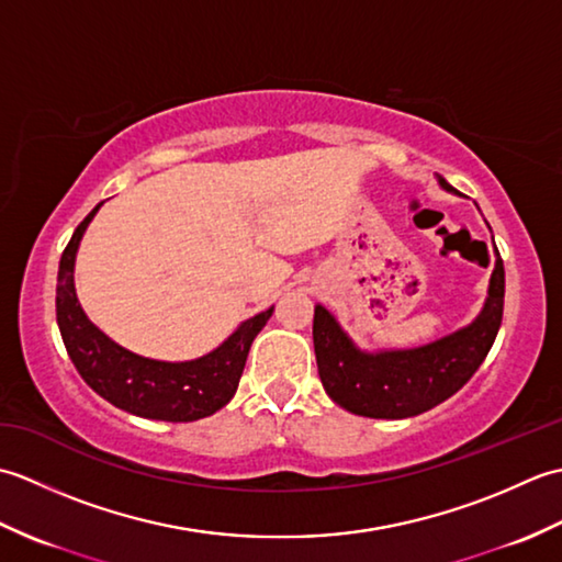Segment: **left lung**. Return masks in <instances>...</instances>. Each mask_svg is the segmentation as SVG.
<instances>
[{
    "instance_id": "obj_1",
    "label": "left lung",
    "mask_w": 562,
    "mask_h": 562,
    "mask_svg": "<svg viewBox=\"0 0 562 562\" xmlns=\"http://www.w3.org/2000/svg\"><path fill=\"white\" fill-rule=\"evenodd\" d=\"M439 186L457 193L445 178ZM505 266L495 248V270L483 312L473 324L413 350L364 352L348 338L326 306L314 308V350L318 376L340 408L364 417L420 415L453 396L491 352L503 324Z\"/></svg>"
}]
</instances>
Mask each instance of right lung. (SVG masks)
<instances>
[{
	"mask_svg": "<svg viewBox=\"0 0 562 562\" xmlns=\"http://www.w3.org/2000/svg\"><path fill=\"white\" fill-rule=\"evenodd\" d=\"M101 205L103 202L83 217L59 258L55 306L59 336H63L69 360L101 398L147 420L193 423L217 413L234 398L250 342L268 324L272 306L244 321L217 350L198 360L161 362L125 350L91 324L75 290L77 248Z\"/></svg>",
	"mask_w": 562,
	"mask_h": 562,
	"instance_id": "right-lung-1",
	"label": "right lung"
}]
</instances>
